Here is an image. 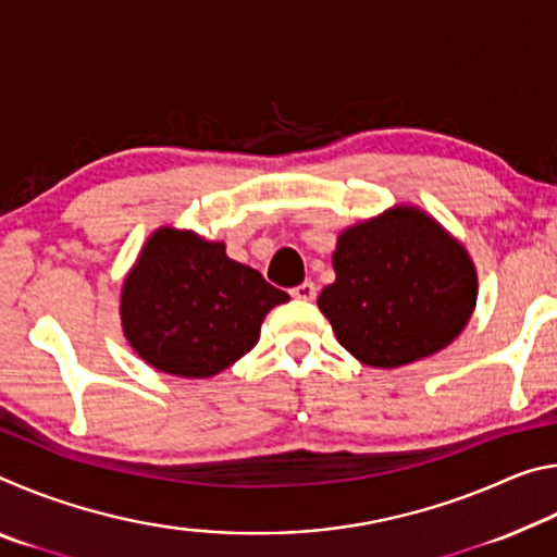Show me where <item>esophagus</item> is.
I'll return each instance as SVG.
<instances>
[{
    "instance_id": "34e87169",
    "label": "esophagus",
    "mask_w": 557,
    "mask_h": 557,
    "mask_svg": "<svg viewBox=\"0 0 557 557\" xmlns=\"http://www.w3.org/2000/svg\"><path fill=\"white\" fill-rule=\"evenodd\" d=\"M292 297L301 301H312L317 297V285L314 282H301V285L292 289Z\"/></svg>"
}]
</instances>
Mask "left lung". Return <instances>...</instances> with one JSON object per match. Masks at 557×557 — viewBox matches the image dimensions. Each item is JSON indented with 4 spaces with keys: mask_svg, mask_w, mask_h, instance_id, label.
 <instances>
[{
    "mask_svg": "<svg viewBox=\"0 0 557 557\" xmlns=\"http://www.w3.org/2000/svg\"><path fill=\"white\" fill-rule=\"evenodd\" d=\"M336 280L317 305L348 354L400 369L447 348L476 307L465 245L418 206L395 203L338 233Z\"/></svg>",
    "mask_w": 557,
    "mask_h": 557,
    "instance_id": "8db88e82",
    "label": "left lung"
}]
</instances>
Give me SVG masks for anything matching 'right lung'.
<instances>
[{"label": "right lung", "instance_id": "1", "mask_svg": "<svg viewBox=\"0 0 557 557\" xmlns=\"http://www.w3.org/2000/svg\"><path fill=\"white\" fill-rule=\"evenodd\" d=\"M287 292L225 256V243L162 225L120 292L122 334L145 363L176 379H211L250 351Z\"/></svg>", "mask_w": 557, "mask_h": 557}]
</instances>
